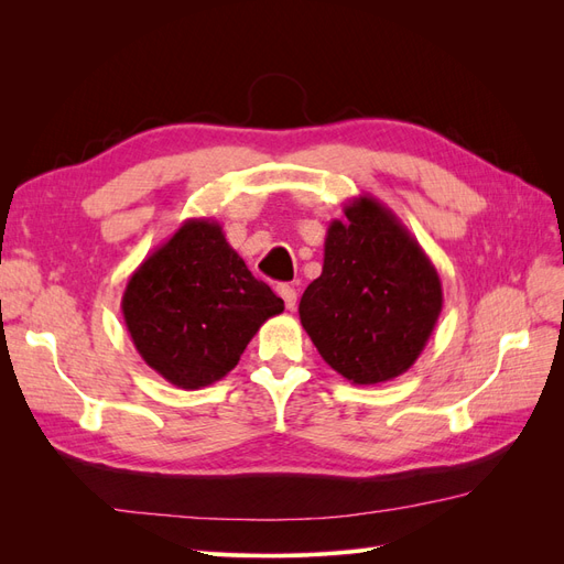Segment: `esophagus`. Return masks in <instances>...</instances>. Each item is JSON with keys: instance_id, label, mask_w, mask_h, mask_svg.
I'll list each match as a JSON object with an SVG mask.
<instances>
[{"instance_id": "obj_1", "label": "esophagus", "mask_w": 564, "mask_h": 564, "mask_svg": "<svg viewBox=\"0 0 564 564\" xmlns=\"http://www.w3.org/2000/svg\"><path fill=\"white\" fill-rule=\"evenodd\" d=\"M278 294L284 299V305H286L289 311H294V308H296V289H294V286L280 284V286H278Z\"/></svg>"}]
</instances>
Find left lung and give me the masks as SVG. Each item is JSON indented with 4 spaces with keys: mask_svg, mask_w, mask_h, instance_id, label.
<instances>
[{
    "mask_svg": "<svg viewBox=\"0 0 564 564\" xmlns=\"http://www.w3.org/2000/svg\"><path fill=\"white\" fill-rule=\"evenodd\" d=\"M332 220L322 275L299 315L322 360L357 386L383 383L412 367L442 313L435 265L402 220L377 197H352Z\"/></svg>",
    "mask_w": 564,
    "mask_h": 564,
    "instance_id": "left-lung-1",
    "label": "left lung"
}]
</instances>
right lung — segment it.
I'll return each mask as SVG.
<instances>
[{
	"mask_svg": "<svg viewBox=\"0 0 564 564\" xmlns=\"http://www.w3.org/2000/svg\"><path fill=\"white\" fill-rule=\"evenodd\" d=\"M284 301L256 280L214 218H187L133 270L122 315L150 369L183 390L226 377Z\"/></svg>",
	"mask_w": 564,
	"mask_h": 564,
	"instance_id": "obj_1",
	"label": "right lung"
}]
</instances>
